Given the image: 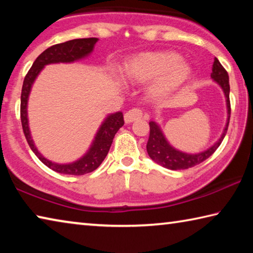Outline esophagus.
Wrapping results in <instances>:
<instances>
[{
	"mask_svg": "<svg viewBox=\"0 0 253 253\" xmlns=\"http://www.w3.org/2000/svg\"><path fill=\"white\" fill-rule=\"evenodd\" d=\"M142 117H143V111L138 108H132L130 110H128L125 114V116H124L126 123H132L135 121H138V119H140Z\"/></svg>",
	"mask_w": 253,
	"mask_h": 253,
	"instance_id": "34e87169",
	"label": "esophagus"
}]
</instances>
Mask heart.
I'll return each mask as SVG.
<instances>
[{"label": "heart", "instance_id": "b5f03b06", "mask_svg": "<svg viewBox=\"0 0 253 253\" xmlns=\"http://www.w3.org/2000/svg\"><path fill=\"white\" fill-rule=\"evenodd\" d=\"M192 74L190 63L174 52H145L128 61L123 69L124 78L136 84L153 80L149 91L156 99H166L186 83Z\"/></svg>", "mask_w": 253, "mask_h": 253}]
</instances>
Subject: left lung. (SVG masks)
Returning a JSON list of instances; mask_svg holds the SVG:
<instances>
[{
  "label": "left lung",
  "mask_w": 253,
  "mask_h": 253,
  "mask_svg": "<svg viewBox=\"0 0 253 253\" xmlns=\"http://www.w3.org/2000/svg\"><path fill=\"white\" fill-rule=\"evenodd\" d=\"M211 78L213 81L220 85L222 90H223L225 102H226V114H228V118H226V124L222 132L220 138L214 143L211 147L205 149L203 152L200 153H185L182 151H178L172 145L169 143L166 139L164 132L161 129V126L155 122H149V138L146 145L147 153L152 160L157 163L158 165L163 166V168L169 169H186L193 166L200 164V163L204 162L205 160L212 155V154L216 151L217 147L220 146L222 140H223L224 136L228 130L229 122H230V115H231V107H230V84H229V75L228 72L220 63L219 60L216 58L214 59L213 66H212V74Z\"/></svg>",
  "instance_id": "1"
}]
</instances>
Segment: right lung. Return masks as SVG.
Instances as JSON below:
<instances>
[{
  "mask_svg": "<svg viewBox=\"0 0 253 253\" xmlns=\"http://www.w3.org/2000/svg\"><path fill=\"white\" fill-rule=\"evenodd\" d=\"M98 42L97 38H87V39H75L70 40L63 43L54 44L44 50L39 57L33 62L31 69L25 76L22 92H21V123H22V128L25 138L29 144L30 148L36 154L37 157L43 163L45 166H48L54 172L60 174H68V175H84L90 173L95 170L99 166L102 161L105 160L107 154L109 152V148L113 143V139L119 128L124 125V117L122 111L109 114L104 122L101 123L99 129L97 130L95 138H93L90 147L79 160H77L68 164H58V163L51 162L42 155L38 151V148L34 144L31 131L29 127V119H28V101L29 96L31 92V88L36 81L37 77L39 76L42 69L46 65L51 63H72L79 61L81 59L87 58L90 54L95 44Z\"/></svg>",
  "mask_w": 253,
  "mask_h": 253,
  "instance_id": "1",
  "label": "right lung"
}]
</instances>
